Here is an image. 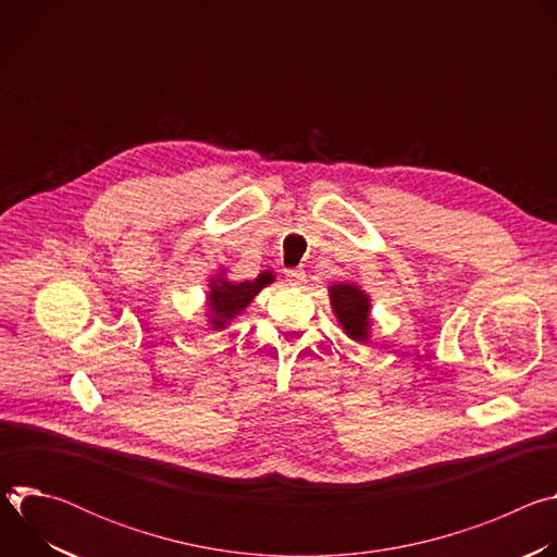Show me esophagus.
Here are the masks:
<instances>
[{
    "label": "esophagus",
    "mask_w": 557,
    "mask_h": 557,
    "mask_svg": "<svg viewBox=\"0 0 557 557\" xmlns=\"http://www.w3.org/2000/svg\"><path fill=\"white\" fill-rule=\"evenodd\" d=\"M286 280H288V284H301V282H306V273H304V269H290V271H286Z\"/></svg>",
    "instance_id": "34e87169"
}]
</instances>
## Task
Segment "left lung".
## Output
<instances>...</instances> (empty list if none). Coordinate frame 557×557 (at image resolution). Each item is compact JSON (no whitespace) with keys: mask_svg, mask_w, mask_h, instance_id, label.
<instances>
[{"mask_svg":"<svg viewBox=\"0 0 557 557\" xmlns=\"http://www.w3.org/2000/svg\"><path fill=\"white\" fill-rule=\"evenodd\" d=\"M329 297L344 333L357 344H368L372 329L370 295L355 282H337L329 286Z\"/></svg>","mask_w":557,"mask_h":557,"instance_id":"1","label":"left lung"}]
</instances>
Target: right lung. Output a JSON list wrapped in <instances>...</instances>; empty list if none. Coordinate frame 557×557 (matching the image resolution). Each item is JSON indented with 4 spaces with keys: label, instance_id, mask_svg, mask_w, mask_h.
Listing matches in <instances>:
<instances>
[{
    "label": "right lung",
    "instance_id": "obj_1",
    "mask_svg": "<svg viewBox=\"0 0 557 557\" xmlns=\"http://www.w3.org/2000/svg\"><path fill=\"white\" fill-rule=\"evenodd\" d=\"M275 282L273 271H262L256 280H245V282H231L224 275V269L215 273L209 280V290H207V317L213 331H222L235 320L251 301L253 297L269 284Z\"/></svg>",
    "mask_w": 557,
    "mask_h": 557
}]
</instances>
